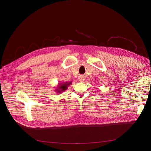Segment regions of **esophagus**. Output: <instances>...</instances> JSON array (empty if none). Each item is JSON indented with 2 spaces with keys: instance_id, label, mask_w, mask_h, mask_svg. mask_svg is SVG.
I'll return each instance as SVG.
<instances>
[{
  "instance_id": "1",
  "label": "esophagus",
  "mask_w": 151,
  "mask_h": 151,
  "mask_svg": "<svg viewBox=\"0 0 151 151\" xmlns=\"http://www.w3.org/2000/svg\"><path fill=\"white\" fill-rule=\"evenodd\" d=\"M83 80H84L83 79H79V81H80V82H83Z\"/></svg>"
}]
</instances>
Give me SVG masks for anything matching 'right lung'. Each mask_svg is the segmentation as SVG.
Returning <instances> with one entry per match:
<instances>
[{
    "label": "right lung",
    "mask_w": 151,
    "mask_h": 151,
    "mask_svg": "<svg viewBox=\"0 0 151 151\" xmlns=\"http://www.w3.org/2000/svg\"><path fill=\"white\" fill-rule=\"evenodd\" d=\"M71 83L72 82H70V83L65 82V83H59V84L57 87V89H55L57 93H62V92H64L66 89H67L68 86H69Z\"/></svg>",
    "instance_id": "right-lung-1"
}]
</instances>
